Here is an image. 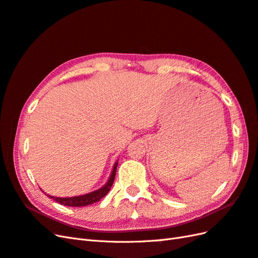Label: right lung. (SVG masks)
<instances>
[{
  "label": "right lung",
  "instance_id": "add662e5",
  "mask_svg": "<svg viewBox=\"0 0 258 258\" xmlns=\"http://www.w3.org/2000/svg\"><path fill=\"white\" fill-rule=\"evenodd\" d=\"M117 165H118V161H116L113 166V170L111 172L110 177H108L107 182L101 187V188L93 190L91 192L82 195V196H75V197H54V196H50V195H47V197H49L50 199H52L53 201H57L58 204L63 205V206H68V207H85V206H89L95 204V202L99 201L100 199H102L105 195L110 191L111 187L114 183L115 179V175H116V169H117ZM42 190V189H41ZM43 191V190H42ZM44 192V191H43ZM46 195V192H44Z\"/></svg>",
  "mask_w": 258,
  "mask_h": 258
}]
</instances>
